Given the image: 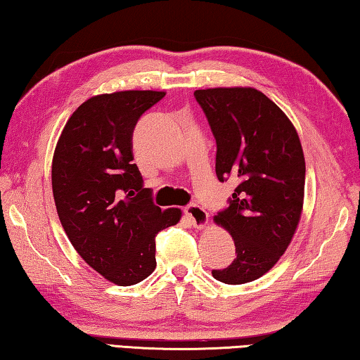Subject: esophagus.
I'll return each instance as SVG.
<instances>
[{
    "instance_id": "obj_1",
    "label": "esophagus",
    "mask_w": 360,
    "mask_h": 360,
    "mask_svg": "<svg viewBox=\"0 0 360 360\" xmlns=\"http://www.w3.org/2000/svg\"><path fill=\"white\" fill-rule=\"evenodd\" d=\"M184 214L188 217V221L193 224V227L205 229L206 225H208V212H206L202 206L188 205L186 206Z\"/></svg>"
}]
</instances>
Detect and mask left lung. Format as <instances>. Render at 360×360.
Here are the masks:
<instances>
[{"instance_id": "left-lung-1", "label": "left lung", "mask_w": 360, "mask_h": 360, "mask_svg": "<svg viewBox=\"0 0 360 360\" xmlns=\"http://www.w3.org/2000/svg\"><path fill=\"white\" fill-rule=\"evenodd\" d=\"M216 138V174L238 186L214 222L229 231L236 257L212 270L225 284L264 276L281 259L298 227L304 197V155L281 108L252 87L195 90Z\"/></svg>"}]
</instances>
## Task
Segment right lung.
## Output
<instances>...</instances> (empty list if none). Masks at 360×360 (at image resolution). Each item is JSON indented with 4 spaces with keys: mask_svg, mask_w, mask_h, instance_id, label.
<instances>
[{
    "mask_svg": "<svg viewBox=\"0 0 360 360\" xmlns=\"http://www.w3.org/2000/svg\"><path fill=\"white\" fill-rule=\"evenodd\" d=\"M165 92L124 90L84 101L63 127L52 158V192L72 248L100 275L131 285L155 270V236L179 222L162 211L133 163V130Z\"/></svg>",
    "mask_w": 360,
    "mask_h": 360,
    "instance_id": "right-lung-1",
    "label": "right lung"
}]
</instances>
